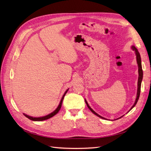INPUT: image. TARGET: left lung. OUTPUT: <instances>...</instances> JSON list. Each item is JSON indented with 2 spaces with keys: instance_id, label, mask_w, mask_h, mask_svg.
Instances as JSON below:
<instances>
[{
  "instance_id": "obj_1",
  "label": "left lung",
  "mask_w": 151,
  "mask_h": 151,
  "mask_svg": "<svg viewBox=\"0 0 151 151\" xmlns=\"http://www.w3.org/2000/svg\"><path fill=\"white\" fill-rule=\"evenodd\" d=\"M132 48L133 50H134L135 52H136V60H137V63H138V73H139V77H138V92H137V97H136V101H135V103L134 104L133 106L131 107V109H130V110H131L134 106L136 105L137 102H138V99L139 98V95H140V90H141V83H142V78H143V70H142V62H141V57H140V55H139V52L138 51V50H137L136 48H135L134 46H132ZM85 103L86 104L87 106L88 107V109L91 110V112L92 113L94 114L95 115H96L97 116L99 117V118H101L102 119H105L103 118V117H101V116H99V114H98L96 112H95L93 110L90 108V106L88 105V103L86 102V101L85 100Z\"/></svg>"
}]
</instances>
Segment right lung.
I'll return each mask as SVG.
<instances>
[{"label": "right lung", "instance_id": "add662e5", "mask_svg": "<svg viewBox=\"0 0 151 151\" xmlns=\"http://www.w3.org/2000/svg\"><path fill=\"white\" fill-rule=\"evenodd\" d=\"M68 89L66 90V91L65 92L64 95L63 96L62 98H61V101H60V103H59V106H58V108H57L53 112H52L51 114H48V115H47V116H46L40 117V118H33V117L29 116H28V115L24 114V115L26 117V118H28V119L32 120V121H37V122L43 121V120H46V119H49V118H52V117H53V116H55V115L56 114H58V112L59 111V110H60V109H61V105H62V103H63V99H64V97H65V94L66 93V92H68Z\"/></svg>", "mask_w": 151, "mask_h": 151}]
</instances>
